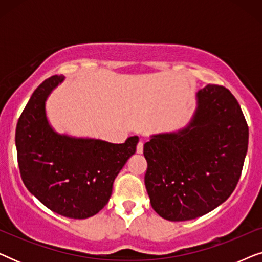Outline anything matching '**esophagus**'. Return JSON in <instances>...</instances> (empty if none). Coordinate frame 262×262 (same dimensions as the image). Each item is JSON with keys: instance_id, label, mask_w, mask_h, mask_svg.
<instances>
[{"instance_id": "1", "label": "esophagus", "mask_w": 262, "mask_h": 262, "mask_svg": "<svg viewBox=\"0 0 262 262\" xmlns=\"http://www.w3.org/2000/svg\"><path fill=\"white\" fill-rule=\"evenodd\" d=\"M143 152V142H139L137 144V154Z\"/></svg>"}]
</instances>
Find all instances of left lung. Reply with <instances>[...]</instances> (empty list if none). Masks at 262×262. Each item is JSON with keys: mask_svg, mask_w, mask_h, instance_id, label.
<instances>
[{"mask_svg": "<svg viewBox=\"0 0 262 262\" xmlns=\"http://www.w3.org/2000/svg\"><path fill=\"white\" fill-rule=\"evenodd\" d=\"M185 127L152 135L143 154L152 209L171 222L194 220L224 203L237 185L248 149V126L235 96L207 84Z\"/></svg>", "mask_w": 262, "mask_h": 262, "instance_id": "8db88e82", "label": "left lung"}]
</instances>
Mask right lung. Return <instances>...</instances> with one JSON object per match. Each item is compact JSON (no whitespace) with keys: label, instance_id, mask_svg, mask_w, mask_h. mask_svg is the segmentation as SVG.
<instances>
[{"label":"right lung","instance_id":"obj_1","mask_svg":"<svg viewBox=\"0 0 262 262\" xmlns=\"http://www.w3.org/2000/svg\"><path fill=\"white\" fill-rule=\"evenodd\" d=\"M66 80L51 76L32 94L16 125L21 178L39 202L60 216L84 220L103 209L113 181L136 152L138 137L123 144L58 134L46 114L50 94Z\"/></svg>","mask_w":262,"mask_h":262}]
</instances>
